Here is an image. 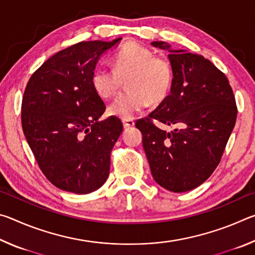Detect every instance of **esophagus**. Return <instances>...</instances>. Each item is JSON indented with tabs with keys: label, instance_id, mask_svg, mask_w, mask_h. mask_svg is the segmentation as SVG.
Here are the masks:
<instances>
[{
	"label": "esophagus",
	"instance_id": "34e87169",
	"mask_svg": "<svg viewBox=\"0 0 255 255\" xmlns=\"http://www.w3.org/2000/svg\"><path fill=\"white\" fill-rule=\"evenodd\" d=\"M123 125L125 128H129V127H132L133 125H135V122H133L132 119H123Z\"/></svg>",
	"mask_w": 255,
	"mask_h": 255
}]
</instances>
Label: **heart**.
<instances>
[{"label":"heart","mask_w":255,"mask_h":255,"mask_svg":"<svg viewBox=\"0 0 255 255\" xmlns=\"http://www.w3.org/2000/svg\"><path fill=\"white\" fill-rule=\"evenodd\" d=\"M112 68L98 66L91 76L92 88L99 97H115L125 79L127 89L108 108L116 117L129 119L152 103L161 102L172 84V67L162 56H154L147 47L128 42L111 58Z\"/></svg>","instance_id":"1"}]
</instances>
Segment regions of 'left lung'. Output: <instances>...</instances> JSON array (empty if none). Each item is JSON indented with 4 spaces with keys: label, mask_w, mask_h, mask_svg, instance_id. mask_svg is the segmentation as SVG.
I'll use <instances>...</instances> for the list:
<instances>
[{
    "label": "left lung",
    "mask_w": 255,
    "mask_h": 255,
    "mask_svg": "<svg viewBox=\"0 0 255 255\" xmlns=\"http://www.w3.org/2000/svg\"><path fill=\"white\" fill-rule=\"evenodd\" d=\"M170 51L171 92L147 117L138 119L154 180L164 189L185 192L199 187L221 162L236 123L237 107L226 75L210 60L185 50ZM154 121L174 124L165 132Z\"/></svg>",
    "instance_id": "8db88e82"
}]
</instances>
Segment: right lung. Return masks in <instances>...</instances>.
I'll use <instances>...</instances> for the list:
<instances>
[{
  "label": "right lung",
  "instance_id": "right-lung-1",
  "mask_svg": "<svg viewBox=\"0 0 255 255\" xmlns=\"http://www.w3.org/2000/svg\"><path fill=\"white\" fill-rule=\"evenodd\" d=\"M120 39L67 47L47 59L25 86L23 133L42 173L64 191L85 195L109 176L110 154L123 124L115 116L99 120L106 105L91 76L99 57Z\"/></svg>",
  "mask_w": 255,
  "mask_h": 255
}]
</instances>
